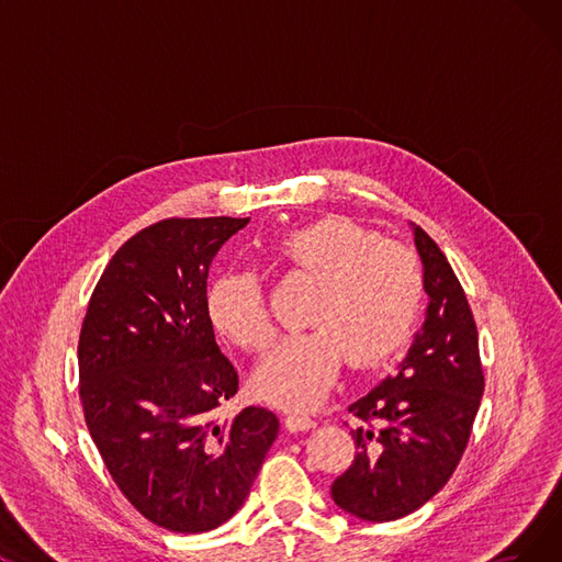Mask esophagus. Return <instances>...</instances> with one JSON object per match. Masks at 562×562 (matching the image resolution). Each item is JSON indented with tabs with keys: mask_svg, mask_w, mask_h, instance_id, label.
<instances>
[{
	"mask_svg": "<svg viewBox=\"0 0 562 562\" xmlns=\"http://www.w3.org/2000/svg\"><path fill=\"white\" fill-rule=\"evenodd\" d=\"M316 426V422L312 419V417H307V415H286L284 417V428L289 430V432H303V430H312Z\"/></svg>",
	"mask_w": 562,
	"mask_h": 562,
	"instance_id": "1",
	"label": "esophagus"
}]
</instances>
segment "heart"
Segmentation results:
<instances>
[{
    "label": "heart",
    "instance_id": "heart-1",
    "mask_svg": "<svg viewBox=\"0 0 562 562\" xmlns=\"http://www.w3.org/2000/svg\"><path fill=\"white\" fill-rule=\"evenodd\" d=\"M271 263L318 282L307 326L282 339L257 367L252 385L284 407H312L339 378L344 358L358 371L392 360L415 335L424 307V276L407 248L380 241L341 216L289 229L269 248ZM214 330L248 352L273 339L259 280L246 271L216 278L206 291Z\"/></svg>",
    "mask_w": 562,
    "mask_h": 562
}]
</instances>
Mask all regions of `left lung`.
<instances>
[{
	"instance_id": "1",
	"label": "left lung",
	"mask_w": 562,
	"mask_h": 562,
	"mask_svg": "<svg viewBox=\"0 0 562 562\" xmlns=\"http://www.w3.org/2000/svg\"><path fill=\"white\" fill-rule=\"evenodd\" d=\"M428 310L394 375L352 403L364 426L350 430L352 464L333 483L335 504L367 521H394L422 508L456 471L485 390L479 330L445 252L419 227Z\"/></svg>"
}]
</instances>
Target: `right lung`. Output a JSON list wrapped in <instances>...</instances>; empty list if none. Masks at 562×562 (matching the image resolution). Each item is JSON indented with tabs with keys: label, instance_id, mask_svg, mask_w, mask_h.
<instances>
[{
	"label": "right lung",
	"instance_id": "add662e5",
	"mask_svg": "<svg viewBox=\"0 0 562 562\" xmlns=\"http://www.w3.org/2000/svg\"><path fill=\"white\" fill-rule=\"evenodd\" d=\"M250 218H166L106 263L79 335L86 426L130 504L172 533H204L244 506L280 422L218 419L239 390L206 316V276Z\"/></svg>",
	"mask_w": 562,
	"mask_h": 562
}]
</instances>
